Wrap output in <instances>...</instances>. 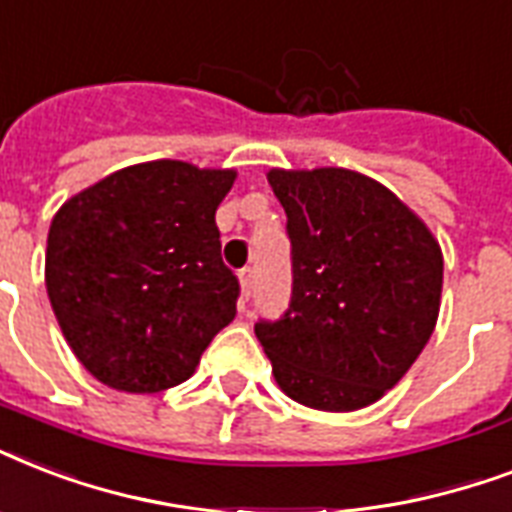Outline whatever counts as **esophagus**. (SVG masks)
Instances as JSON below:
<instances>
[{"instance_id":"34e87169","label":"esophagus","mask_w":512,"mask_h":512,"mask_svg":"<svg viewBox=\"0 0 512 512\" xmlns=\"http://www.w3.org/2000/svg\"><path fill=\"white\" fill-rule=\"evenodd\" d=\"M253 283H256L253 269H243V272H240V291H243V299H248V296H251Z\"/></svg>"}]
</instances>
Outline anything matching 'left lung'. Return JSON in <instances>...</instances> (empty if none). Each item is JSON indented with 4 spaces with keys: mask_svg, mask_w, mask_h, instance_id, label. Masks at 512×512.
Here are the masks:
<instances>
[{
    "mask_svg": "<svg viewBox=\"0 0 512 512\" xmlns=\"http://www.w3.org/2000/svg\"><path fill=\"white\" fill-rule=\"evenodd\" d=\"M293 245L291 307L256 339L277 387L358 411L406 376L438 323L443 251L398 194L350 168H269Z\"/></svg>",
    "mask_w": 512,
    "mask_h": 512,
    "instance_id": "1",
    "label": "left lung"
}]
</instances>
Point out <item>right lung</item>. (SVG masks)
<instances>
[{
  "mask_svg": "<svg viewBox=\"0 0 512 512\" xmlns=\"http://www.w3.org/2000/svg\"><path fill=\"white\" fill-rule=\"evenodd\" d=\"M235 168L152 160L114 170L55 211L45 285L71 352L106 387L162 392L197 371L235 320L216 208Z\"/></svg>",
  "mask_w": 512,
  "mask_h": 512,
  "instance_id": "obj_1",
  "label": "right lung"
}]
</instances>
